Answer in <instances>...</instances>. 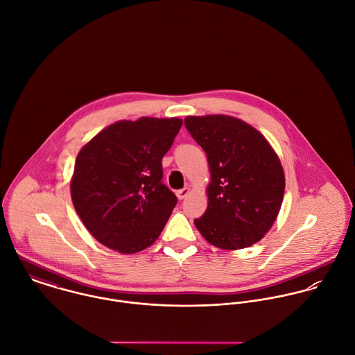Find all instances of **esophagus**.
Instances as JSON below:
<instances>
[{
	"mask_svg": "<svg viewBox=\"0 0 355 355\" xmlns=\"http://www.w3.org/2000/svg\"><path fill=\"white\" fill-rule=\"evenodd\" d=\"M189 193H190V189H189V187H184V189H182V190H178V191H176V196H178L179 200H184V198L189 196Z\"/></svg>",
	"mask_w": 355,
	"mask_h": 355,
	"instance_id": "esophagus-1",
	"label": "esophagus"
}]
</instances>
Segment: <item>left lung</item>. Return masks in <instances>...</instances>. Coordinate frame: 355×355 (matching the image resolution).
<instances>
[{"label":"left lung","instance_id":"1","mask_svg":"<svg viewBox=\"0 0 355 355\" xmlns=\"http://www.w3.org/2000/svg\"><path fill=\"white\" fill-rule=\"evenodd\" d=\"M184 125L206 153L211 183L207 209L194 224L216 248L238 250L257 243L273 225L284 196V172L268 141L245 121L189 116Z\"/></svg>","mask_w":355,"mask_h":355}]
</instances>
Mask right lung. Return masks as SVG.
<instances>
[{"label": "right lung", "mask_w": 355, "mask_h": 355, "mask_svg": "<svg viewBox=\"0 0 355 355\" xmlns=\"http://www.w3.org/2000/svg\"><path fill=\"white\" fill-rule=\"evenodd\" d=\"M183 121L142 117L117 121L78 154L71 182L76 213L109 249L137 253L159 236L176 196L162 183V157Z\"/></svg>", "instance_id": "right-lung-1"}]
</instances>
